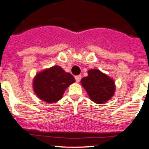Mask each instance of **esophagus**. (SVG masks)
Returning <instances> with one entry per match:
<instances>
[{"instance_id":"esophagus-1","label":"esophagus","mask_w":149,"mask_h":149,"mask_svg":"<svg viewBox=\"0 0 149 149\" xmlns=\"http://www.w3.org/2000/svg\"><path fill=\"white\" fill-rule=\"evenodd\" d=\"M81 76H80V75H78V76H75V79H76V82H79L80 80H81Z\"/></svg>"}]
</instances>
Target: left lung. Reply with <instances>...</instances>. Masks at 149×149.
I'll return each mask as SVG.
<instances>
[{
	"mask_svg": "<svg viewBox=\"0 0 149 149\" xmlns=\"http://www.w3.org/2000/svg\"><path fill=\"white\" fill-rule=\"evenodd\" d=\"M81 85L87 91L89 97L96 104H104L114 95L115 81L98 69H91L88 76L81 80Z\"/></svg>",
	"mask_w": 149,
	"mask_h": 149,
	"instance_id": "obj_1",
	"label": "left lung"
}]
</instances>
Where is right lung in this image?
<instances>
[{
	"instance_id": "1",
	"label": "right lung",
	"mask_w": 149,
	"mask_h": 149,
	"mask_svg": "<svg viewBox=\"0 0 149 149\" xmlns=\"http://www.w3.org/2000/svg\"><path fill=\"white\" fill-rule=\"evenodd\" d=\"M73 82L75 79L70 73L56 65L36 75L33 89L39 98L51 104L60 100L65 90Z\"/></svg>"
}]
</instances>
